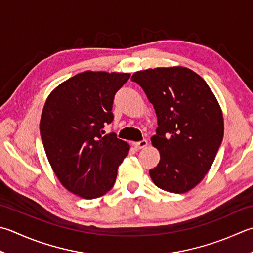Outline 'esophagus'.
Instances as JSON below:
<instances>
[{
    "mask_svg": "<svg viewBox=\"0 0 253 253\" xmlns=\"http://www.w3.org/2000/svg\"><path fill=\"white\" fill-rule=\"evenodd\" d=\"M147 145H148V141L146 139L140 140V141H137V142H133V147H135L137 150L143 149V148L147 147Z\"/></svg>",
    "mask_w": 253,
    "mask_h": 253,
    "instance_id": "obj_1",
    "label": "esophagus"
}]
</instances>
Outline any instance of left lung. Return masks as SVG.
<instances>
[{
  "instance_id": "1",
  "label": "left lung",
  "mask_w": 253,
  "mask_h": 253,
  "mask_svg": "<svg viewBox=\"0 0 253 253\" xmlns=\"http://www.w3.org/2000/svg\"><path fill=\"white\" fill-rule=\"evenodd\" d=\"M158 118L151 142L160 161L149 171L153 183L171 193L193 189L215 160L224 137V118L203 79L187 68H156L132 74Z\"/></svg>"
}]
</instances>
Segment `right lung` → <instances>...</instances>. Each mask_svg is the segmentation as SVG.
Instances as JSON below:
<instances>
[{
  "instance_id": "right-lung-1",
  "label": "right lung",
  "mask_w": 253,
  "mask_h": 253,
  "mask_svg": "<svg viewBox=\"0 0 253 253\" xmlns=\"http://www.w3.org/2000/svg\"><path fill=\"white\" fill-rule=\"evenodd\" d=\"M129 73L85 71L54 88L44 104L41 136L59 181L86 200L110 191L129 146L104 126L114 120L117 91Z\"/></svg>"
}]
</instances>
